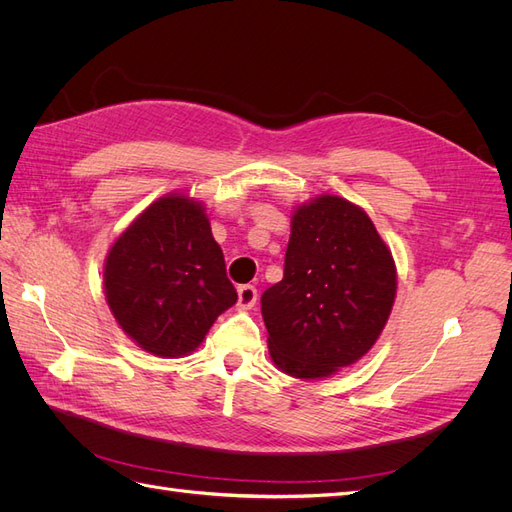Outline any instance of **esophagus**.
Returning <instances> with one entry per match:
<instances>
[{"mask_svg": "<svg viewBox=\"0 0 512 512\" xmlns=\"http://www.w3.org/2000/svg\"><path fill=\"white\" fill-rule=\"evenodd\" d=\"M239 309H252L258 299V290L252 284L239 286Z\"/></svg>", "mask_w": 512, "mask_h": 512, "instance_id": "34e87169", "label": "esophagus"}]
</instances>
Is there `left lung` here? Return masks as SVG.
Here are the masks:
<instances>
[{
	"mask_svg": "<svg viewBox=\"0 0 512 512\" xmlns=\"http://www.w3.org/2000/svg\"><path fill=\"white\" fill-rule=\"evenodd\" d=\"M395 294L393 254L359 205L320 194L294 207L284 280L260 299L271 361L299 380L354 365L378 342Z\"/></svg>",
	"mask_w": 512,
	"mask_h": 512,
	"instance_id": "8db88e82",
	"label": "left lung"
}]
</instances>
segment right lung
Masks as SVG:
<instances>
[{
	"mask_svg": "<svg viewBox=\"0 0 512 512\" xmlns=\"http://www.w3.org/2000/svg\"><path fill=\"white\" fill-rule=\"evenodd\" d=\"M104 297L121 331L153 356L179 359L203 344L237 303L205 205L170 192L138 213L106 254Z\"/></svg>",
	"mask_w": 512,
	"mask_h": 512,
	"instance_id": "add662e5",
	"label": "right lung"
}]
</instances>
